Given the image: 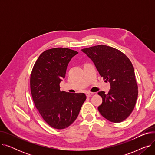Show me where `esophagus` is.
Here are the masks:
<instances>
[{
    "label": "esophagus",
    "mask_w": 155,
    "mask_h": 155,
    "mask_svg": "<svg viewBox=\"0 0 155 155\" xmlns=\"http://www.w3.org/2000/svg\"><path fill=\"white\" fill-rule=\"evenodd\" d=\"M94 93H93V92H87L86 93V95H87V97H91V95H92L93 94H94Z\"/></svg>",
    "instance_id": "esophagus-1"
}]
</instances>
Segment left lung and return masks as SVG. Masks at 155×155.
<instances>
[{"instance_id":"1","label":"left lung","mask_w":155,"mask_h":155,"mask_svg":"<svg viewBox=\"0 0 155 155\" xmlns=\"http://www.w3.org/2000/svg\"><path fill=\"white\" fill-rule=\"evenodd\" d=\"M90 58L110 89L108 94L99 92L102 103L98 107L101 114L113 123L124 120L132 112L138 95L133 64L121 51L106 45L82 50Z\"/></svg>"}]
</instances>
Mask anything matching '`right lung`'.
I'll return each instance as SVG.
<instances>
[{"instance_id":"add662e5","label":"right lung","mask_w":155,"mask_h":155,"mask_svg":"<svg viewBox=\"0 0 155 155\" xmlns=\"http://www.w3.org/2000/svg\"><path fill=\"white\" fill-rule=\"evenodd\" d=\"M78 53L66 48H55L40 54L32 68L30 85L34 103L41 116L52 127L62 129L75 120L86 100L84 93L60 91L67 66Z\"/></svg>"}]
</instances>
